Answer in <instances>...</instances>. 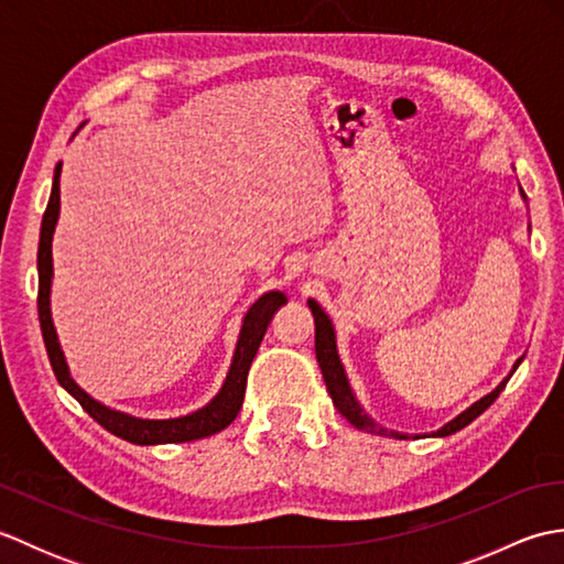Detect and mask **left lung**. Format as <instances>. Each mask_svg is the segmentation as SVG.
I'll return each mask as SVG.
<instances>
[{"mask_svg":"<svg viewBox=\"0 0 564 564\" xmlns=\"http://www.w3.org/2000/svg\"><path fill=\"white\" fill-rule=\"evenodd\" d=\"M521 196L525 200L523 191H521ZM307 307L313 310V317H315V354H317V364H319V370H322V378H325V382H327L329 398H332L334 406H337V410H339V414L346 419V422L354 424L358 431H366V434L390 436V438H406V434H400V431H392V429L380 426L376 419H370L366 414L361 402L356 400L349 378H346V370H344V364H341L339 351H337V332H334V325H332L329 315L319 307L317 301H307ZM519 364H521V358H519L517 364H513L511 373L505 380H501L492 392L485 394V398H480L475 404L467 406L465 412H460L458 416L451 419L448 424H443L431 436H451V434H455V431H460L470 422H475V419L480 416L487 410V406L499 398V392L507 388V382L513 376V370L519 368Z\"/></svg>","mask_w":564,"mask_h":564,"instance_id":"left-lung-1","label":"left lung"}]
</instances>
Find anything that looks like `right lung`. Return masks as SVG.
<instances>
[{"label":"right lung","instance_id":"1","mask_svg":"<svg viewBox=\"0 0 564 564\" xmlns=\"http://www.w3.org/2000/svg\"><path fill=\"white\" fill-rule=\"evenodd\" d=\"M59 172H63V162H57L55 166L53 191H51V200H47V208L43 213L41 242H39V319H41L45 351H47V358H51V366L55 370V378L59 386H63L72 398L82 404V410L87 412L94 422H99L106 431H111L113 436L138 443V446L196 441V438L218 434V431H223L225 426H230L245 400L249 366L254 361L259 344L263 339V334H267V327L271 317L275 315V310L289 303L285 301V295L281 291H269L247 310L242 327H239L230 370H227V376L223 380V388L206 406L174 419H140L133 414H126L121 410H111V406H106L104 402L94 400L89 392H84L75 382V378L69 376L65 354L59 349L57 332L53 325V313H51L53 235L59 218Z\"/></svg>","mask_w":564,"mask_h":564}]
</instances>
